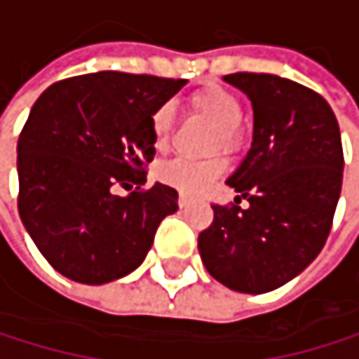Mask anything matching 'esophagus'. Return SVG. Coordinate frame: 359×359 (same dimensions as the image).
I'll list each match as a JSON object with an SVG mask.
<instances>
[{"mask_svg": "<svg viewBox=\"0 0 359 359\" xmlns=\"http://www.w3.org/2000/svg\"><path fill=\"white\" fill-rule=\"evenodd\" d=\"M191 202V198L189 196H185V194H181V196H178V206H181V209H185V206Z\"/></svg>", "mask_w": 359, "mask_h": 359, "instance_id": "esophagus-1", "label": "esophagus"}]
</instances>
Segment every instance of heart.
Instances as JSON below:
<instances>
[{"instance_id":"1","label":"heart","mask_w":359,"mask_h":359,"mask_svg":"<svg viewBox=\"0 0 359 359\" xmlns=\"http://www.w3.org/2000/svg\"><path fill=\"white\" fill-rule=\"evenodd\" d=\"M187 107L196 118H202L211 122L215 127L211 135V150H224V153H237L243 144V127L241 116L243 105L237 92H232L226 86L219 83H206L198 90H194L187 96ZM174 129V109L172 105H159L150 118V131H153L155 146L161 150L168 146L170 135ZM226 161L224 157L215 155L204 161H191L185 157H176L157 168V178L174 187L181 194H202L215 178L224 172Z\"/></svg>"}]
</instances>
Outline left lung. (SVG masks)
Wrapping results in <instances>:
<instances>
[{
    "label": "left lung",
    "instance_id": "obj_1",
    "mask_svg": "<svg viewBox=\"0 0 359 359\" xmlns=\"http://www.w3.org/2000/svg\"><path fill=\"white\" fill-rule=\"evenodd\" d=\"M248 94L254 135L228 185L239 196L213 204L200 232L202 263L239 293H269L302 273L323 250L342 185V142L327 101L267 73L224 77ZM241 199L248 207H239Z\"/></svg>",
    "mask_w": 359,
    "mask_h": 359
}]
</instances>
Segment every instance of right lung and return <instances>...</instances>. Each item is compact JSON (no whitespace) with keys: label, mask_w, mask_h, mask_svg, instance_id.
<instances>
[{"label":"right lung","mask_w":359,"mask_h":359,"mask_svg":"<svg viewBox=\"0 0 359 359\" xmlns=\"http://www.w3.org/2000/svg\"><path fill=\"white\" fill-rule=\"evenodd\" d=\"M185 79L101 71L49 86L17 144L19 215L49 265L105 284L142 265L176 189L146 185L155 157L153 111ZM118 187L127 196H118Z\"/></svg>","instance_id":"obj_1"}]
</instances>
